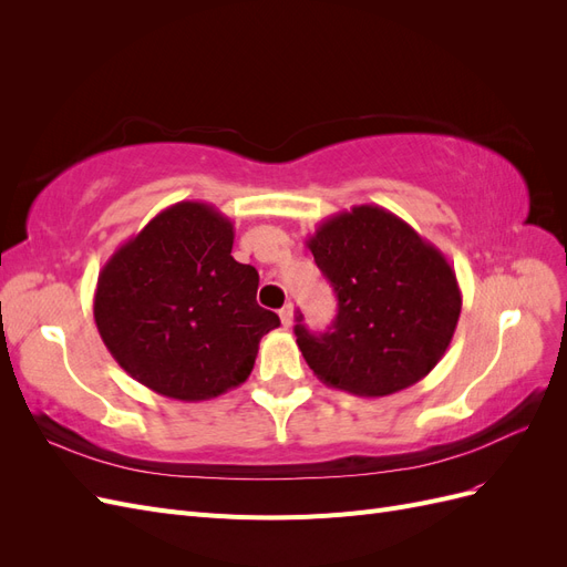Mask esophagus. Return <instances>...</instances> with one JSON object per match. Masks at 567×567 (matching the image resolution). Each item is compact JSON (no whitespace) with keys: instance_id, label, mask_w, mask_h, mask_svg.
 Wrapping results in <instances>:
<instances>
[{"instance_id":"34e87169","label":"esophagus","mask_w":567,"mask_h":567,"mask_svg":"<svg viewBox=\"0 0 567 567\" xmlns=\"http://www.w3.org/2000/svg\"><path fill=\"white\" fill-rule=\"evenodd\" d=\"M279 317H281V323L286 326V329H288V326H293V305H290V302H286V305L281 307V312H279Z\"/></svg>"}]
</instances>
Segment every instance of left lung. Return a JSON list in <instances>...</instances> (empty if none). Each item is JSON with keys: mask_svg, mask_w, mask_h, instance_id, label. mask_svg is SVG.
<instances>
[{"mask_svg": "<svg viewBox=\"0 0 567 567\" xmlns=\"http://www.w3.org/2000/svg\"><path fill=\"white\" fill-rule=\"evenodd\" d=\"M307 248L338 298L326 333H310L296 317L298 348L317 379L359 398H385L425 379L461 315L447 257L379 205L321 221Z\"/></svg>", "mask_w": 567, "mask_h": 567, "instance_id": "8db88e82", "label": "left lung"}]
</instances>
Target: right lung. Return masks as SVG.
I'll list each match as a JSON object with an SVG mask.
<instances>
[{
	"label": "right lung",
	"instance_id": "right-lung-1",
	"mask_svg": "<svg viewBox=\"0 0 567 567\" xmlns=\"http://www.w3.org/2000/svg\"><path fill=\"white\" fill-rule=\"evenodd\" d=\"M234 225L198 200L169 205L120 246L94 293L101 340L134 381L200 402L241 385L279 317L257 305V269L231 257Z\"/></svg>",
	"mask_w": 567,
	"mask_h": 567
}]
</instances>
